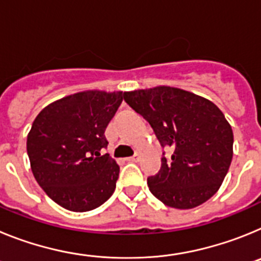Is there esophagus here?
Instances as JSON below:
<instances>
[{
	"label": "esophagus",
	"instance_id": "34e87169",
	"mask_svg": "<svg viewBox=\"0 0 261 261\" xmlns=\"http://www.w3.org/2000/svg\"><path fill=\"white\" fill-rule=\"evenodd\" d=\"M138 158H140V156H138L137 154H136V155H133V156H129V158L126 159V161H129V162H137Z\"/></svg>",
	"mask_w": 261,
	"mask_h": 261
}]
</instances>
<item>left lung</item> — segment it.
<instances>
[{
	"label": "left lung",
	"mask_w": 261,
	"mask_h": 261,
	"mask_svg": "<svg viewBox=\"0 0 261 261\" xmlns=\"http://www.w3.org/2000/svg\"><path fill=\"white\" fill-rule=\"evenodd\" d=\"M124 99L154 129L162 146L172 147L150 192L165 205L192 209L220 190L232 159L231 125L212 100L172 86L125 91Z\"/></svg>",
	"instance_id": "obj_1"
}]
</instances>
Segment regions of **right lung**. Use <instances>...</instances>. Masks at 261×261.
I'll return each instance as SVG.
<instances>
[{"mask_svg":"<svg viewBox=\"0 0 261 261\" xmlns=\"http://www.w3.org/2000/svg\"><path fill=\"white\" fill-rule=\"evenodd\" d=\"M123 98V91H80L52 102L34 120L27 135L32 174L62 208L93 211L114 193L119 165L100 151Z\"/></svg>","mask_w":261,"mask_h":261,"instance_id":"1","label":"right lung"}]
</instances>
